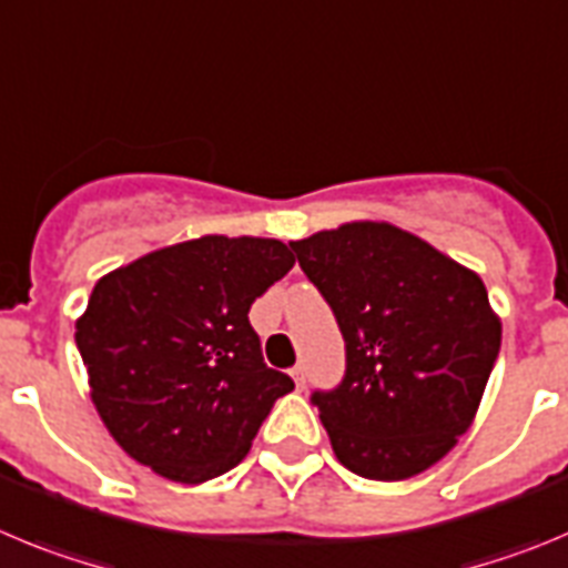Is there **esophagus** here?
I'll list each match as a JSON object with an SVG mask.
<instances>
[{"mask_svg": "<svg viewBox=\"0 0 568 568\" xmlns=\"http://www.w3.org/2000/svg\"><path fill=\"white\" fill-rule=\"evenodd\" d=\"M291 379H294V385L303 390V387H305V367L303 365L291 367Z\"/></svg>", "mask_w": 568, "mask_h": 568, "instance_id": "1", "label": "esophagus"}]
</instances>
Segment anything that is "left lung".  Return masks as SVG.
Segmentation results:
<instances>
[{"label":"left lung","mask_w":568,"mask_h":568,"mask_svg":"<svg viewBox=\"0 0 568 568\" xmlns=\"http://www.w3.org/2000/svg\"><path fill=\"white\" fill-rule=\"evenodd\" d=\"M291 248L345 336V379L314 393L334 456L371 481L430 469L475 422L500 351L484 280L385 221L322 229Z\"/></svg>","instance_id":"left-lung-1"}]
</instances>
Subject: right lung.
Returning <instances> with one entry per match:
<instances>
[{"instance_id": "obj_1", "label": "right lung", "mask_w": 568, "mask_h": 568, "mask_svg": "<svg viewBox=\"0 0 568 568\" xmlns=\"http://www.w3.org/2000/svg\"><path fill=\"white\" fill-rule=\"evenodd\" d=\"M291 268L283 240L203 234L95 283L75 345L126 456L189 487L246 458L274 402L294 390L265 367L248 308Z\"/></svg>"}]
</instances>
